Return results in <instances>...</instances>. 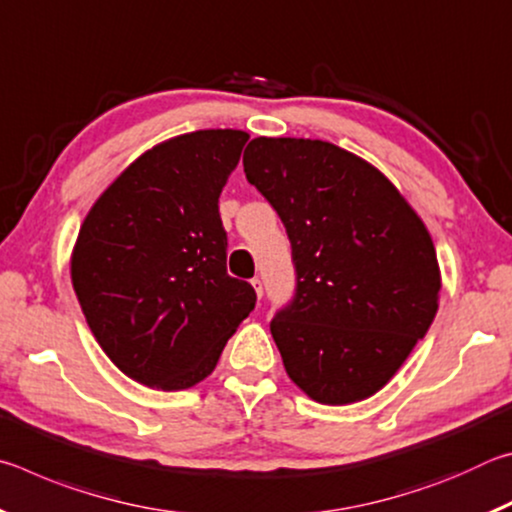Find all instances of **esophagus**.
Wrapping results in <instances>:
<instances>
[{
  "mask_svg": "<svg viewBox=\"0 0 512 512\" xmlns=\"http://www.w3.org/2000/svg\"><path fill=\"white\" fill-rule=\"evenodd\" d=\"M250 284H253L257 298H262V296H264V284H262V280H259V277H253V280H250Z\"/></svg>",
  "mask_w": 512,
  "mask_h": 512,
  "instance_id": "34e87169",
  "label": "esophagus"
}]
</instances>
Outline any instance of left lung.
Instances as JSON below:
<instances>
[{
  "label": "left lung",
  "mask_w": 512,
  "mask_h": 512,
  "mask_svg": "<svg viewBox=\"0 0 512 512\" xmlns=\"http://www.w3.org/2000/svg\"><path fill=\"white\" fill-rule=\"evenodd\" d=\"M244 171L291 241L296 296L271 320L287 375L320 404L375 395L436 318L427 225L384 173L323 140L255 137Z\"/></svg>",
  "instance_id": "8db88e82"
}]
</instances>
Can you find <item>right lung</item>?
<instances>
[{
    "mask_svg": "<svg viewBox=\"0 0 512 512\" xmlns=\"http://www.w3.org/2000/svg\"><path fill=\"white\" fill-rule=\"evenodd\" d=\"M248 133H185L119 173L85 216L72 284L115 366L158 391H185L216 368L255 309V289L225 271L219 196Z\"/></svg>",
    "mask_w": 512,
    "mask_h": 512,
    "instance_id": "right-lung-1",
    "label": "right lung"
}]
</instances>
